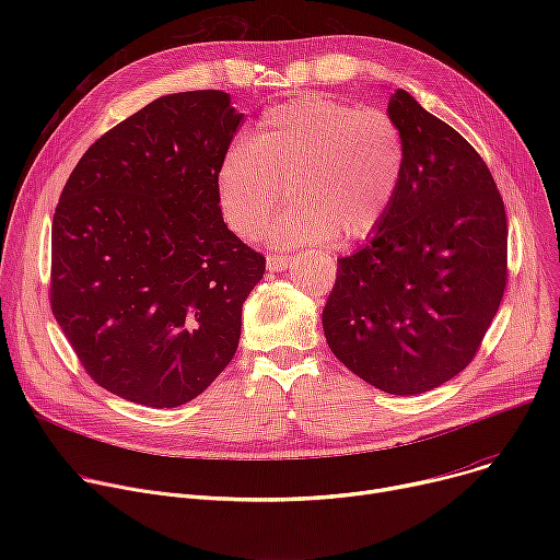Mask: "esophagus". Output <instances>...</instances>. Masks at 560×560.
Masks as SVG:
<instances>
[{"instance_id":"34e87169","label":"esophagus","mask_w":560,"mask_h":560,"mask_svg":"<svg viewBox=\"0 0 560 560\" xmlns=\"http://www.w3.org/2000/svg\"><path fill=\"white\" fill-rule=\"evenodd\" d=\"M268 270L270 272H283V270H288L290 265H292V258L290 256H279V254H270L268 256Z\"/></svg>"}]
</instances>
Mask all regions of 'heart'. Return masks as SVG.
<instances>
[{
	"label": "heart",
	"instance_id": "b5f03b06",
	"mask_svg": "<svg viewBox=\"0 0 560 560\" xmlns=\"http://www.w3.org/2000/svg\"><path fill=\"white\" fill-rule=\"evenodd\" d=\"M406 167L404 136L381 108L325 95L270 106L247 140L233 142L218 167L226 224L254 235L288 197L295 201L270 238L279 247L370 235L390 213Z\"/></svg>",
	"mask_w": 560,
	"mask_h": 560
}]
</instances>
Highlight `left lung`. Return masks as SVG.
<instances>
[{"label":"left lung","mask_w":560,"mask_h":560,"mask_svg":"<svg viewBox=\"0 0 560 560\" xmlns=\"http://www.w3.org/2000/svg\"><path fill=\"white\" fill-rule=\"evenodd\" d=\"M406 167L372 238L338 260L322 311L336 359L370 386L420 395L472 363L506 288L502 195L477 150L401 88Z\"/></svg>","instance_id":"8db88e82"}]
</instances>
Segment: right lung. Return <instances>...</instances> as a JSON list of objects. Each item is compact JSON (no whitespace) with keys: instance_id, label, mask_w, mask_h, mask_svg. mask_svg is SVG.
Here are the masks:
<instances>
[{"instance_id":"right-lung-1","label":"right lung","mask_w":560,"mask_h":560,"mask_svg":"<svg viewBox=\"0 0 560 560\" xmlns=\"http://www.w3.org/2000/svg\"><path fill=\"white\" fill-rule=\"evenodd\" d=\"M243 113L222 91L147 104L95 140L51 222V313L95 384L182 406L241 340L265 258L226 229L218 167Z\"/></svg>"}]
</instances>
